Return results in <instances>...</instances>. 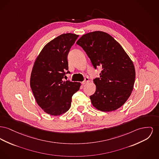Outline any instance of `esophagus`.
I'll return each instance as SVG.
<instances>
[{
  "label": "esophagus",
  "mask_w": 159,
  "mask_h": 159,
  "mask_svg": "<svg viewBox=\"0 0 159 159\" xmlns=\"http://www.w3.org/2000/svg\"><path fill=\"white\" fill-rule=\"evenodd\" d=\"M88 82H89V78H88V77H85V78H84V80L82 82V84H86Z\"/></svg>",
  "instance_id": "1"
}]
</instances>
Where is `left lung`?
<instances>
[{
  "instance_id": "8db88e82",
  "label": "left lung",
  "mask_w": 159,
  "mask_h": 159,
  "mask_svg": "<svg viewBox=\"0 0 159 159\" xmlns=\"http://www.w3.org/2000/svg\"><path fill=\"white\" fill-rule=\"evenodd\" d=\"M76 44L84 49L95 70L102 68L100 76L93 80L96 91L90 96L93 105L103 112L121 107L135 81V69L129 56L112 36L102 31L86 34Z\"/></svg>"
}]
</instances>
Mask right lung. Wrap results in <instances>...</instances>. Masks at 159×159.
<instances>
[{
  "label": "right lung",
  "instance_id": "obj_1",
  "mask_svg": "<svg viewBox=\"0 0 159 159\" xmlns=\"http://www.w3.org/2000/svg\"><path fill=\"white\" fill-rule=\"evenodd\" d=\"M79 35L64 34L49 42L33 66L30 85L38 104L51 115H60L71 107L72 97L80 84L63 81L70 73L67 57Z\"/></svg>",
  "mask_w": 159,
  "mask_h": 159
}]
</instances>
